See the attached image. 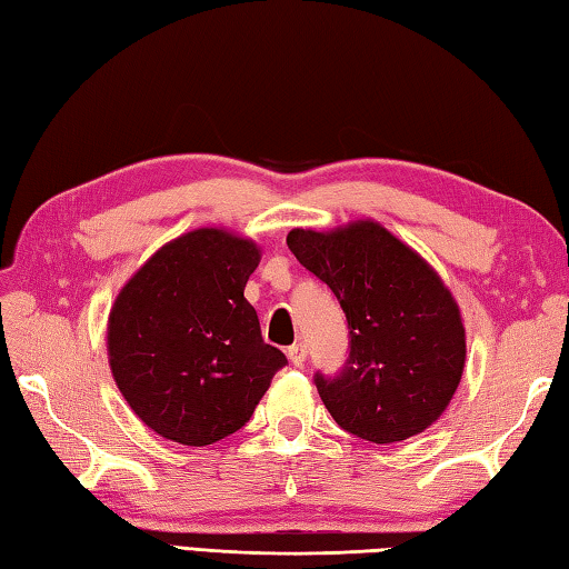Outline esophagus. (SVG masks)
Returning a JSON list of instances; mask_svg holds the SVG:
<instances>
[{"label": "esophagus", "instance_id": "1", "mask_svg": "<svg viewBox=\"0 0 569 569\" xmlns=\"http://www.w3.org/2000/svg\"><path fill=\"white\" fill-rule=\"evenodd\" d=\"M306 357H308V349H306L303 342H296V345L288 347V359H291L293 367H303Z\"/></svg>", "mask_w": 569, "mask_h": 569}]
</instances>
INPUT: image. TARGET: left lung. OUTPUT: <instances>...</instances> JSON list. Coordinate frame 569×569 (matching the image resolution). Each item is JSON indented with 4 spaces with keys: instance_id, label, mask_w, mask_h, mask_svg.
Returning a JSON list of instances; mask_svg holds the SVG:
<instances>
[{
    "instance_id": "obj_1",
    "label": "left lung",
    "mask_w": 569,
    "mask_h": 569,
    "mask_svg": "<svg viewBox=\"0 0 569 569\" xmlns=\"http://www.w3.org/2000/svg\"><path fill=\"white\" fill-rule=\"evenodd\" d=\"M296 259L328 283L349 330L335 377L316 373L325 408L361 440L389 445L442 416L465 371V325L432 266L379 222L293 229Z\"/></svg>"
}]
</instances>
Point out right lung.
Wrapping results in <instances>:
<instances>
[{
    "label": "right lung",
    "instance_id": "add662e5",
    "mask_svg": "<svg viewBox=\"0 0 569 569\" xmlns=\"http://www.w3.org/2000/svg\"><path fill=\"white\" fill-rule=\"evenodd\" d=\"M259 259L251 239L202 227L168 241L119 291L107 325L112 377L161 438L202 447L237 432L288 365L244 298Z\"/></svg>",
    "mask_w": 569,
    "mask_h": 569
}]
</instances>
